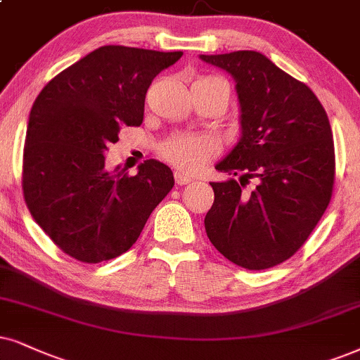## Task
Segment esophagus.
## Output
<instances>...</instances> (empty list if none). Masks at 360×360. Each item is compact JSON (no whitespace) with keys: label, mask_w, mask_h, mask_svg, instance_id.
<instances>
[{"label":"esophagus","mask_w":360,"mask_h":360,"mask_svg":"<svg viewBox=\"0 0 360 360\" xmlns=\"http://www.w3.org/2000/svg\"><path fill=\"white\" fill-rule=\"evenodd\" d=\"M174 181H176L177 186H184V184H189L193 179H191L189 176H186L184 172L176 171V172H174Z\"/></svg>","instance_id":"34e87169"}]
</instances>
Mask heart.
Here are the masks:
<instances>
[{
    "mask_svg": "<svg viewBox=\"0 0 360 360\" xmlns=\"http://www.w3.org/2000/svg\"><path fill=\"white\" fill-rule=\"evenodd\" d=\"M214 76H202L194 84H204L217 81ZM219 153L217 141L206 134H174L162 141L158 148V154L177 169L194 172L211 161Z\"/></svg>",
    "mask_w": 360,
    "mask_h": 360,
    "instance_id": "heart-1",
    "label": "heart"
}]
</instances>
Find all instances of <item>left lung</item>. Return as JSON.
<instances>
[{
	"label": "left lung",
	"mask_w": 360,
	"mask_h": 360,
	"mask_svg": "<svg viewBox=\"0 0 360 360\" xmlns=\"http://www.w3.org/2000/svg\"><path fill=\"white\" fill-rule=\"evenodd\" d=\"M236 79L243 136L216 166L207 238L231 262L269 269L292 257L330 202L335 154L326 109L312 89L257 51L201 54ZM258 184L251 193L243 183Z\"/></svg>",
	"instance_id": "obj_1"
}]
</instances>
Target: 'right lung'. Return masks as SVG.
I'll return each mask as SVG.
<instances>
[{"label": "right lung", "mask_w": 360, "mask_h": 360, "mask_svg": "<svg viewBox=\"0 0 360 360\" xmlns=\"http://www.w3.org/2000/svg\"><path fill=\"white\" fill-rule=\"evenodd\" d=\"M183 56L101 46L41 89L22 153V195L33 219L68 256L98 264L121 256L174 186L156 159L138 174L108 171L104 153L122 126H141L153 79Z\"/></svg>", "instance_id": "1"}]
</instances>
